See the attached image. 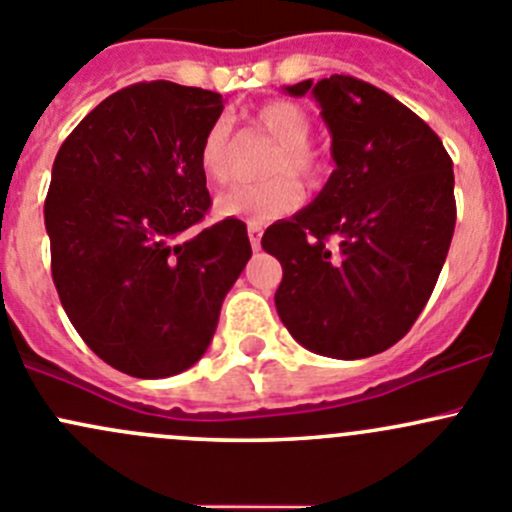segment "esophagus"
<instances>
[{"instance_id": "1", "label": "esophagus", "mask_w": 512, "mask_h": 512, "mask_svg": "<svg viewBox=\"0 0 512 512\" xmlns=\"http://www.w3.org/2000/svg\"><path fill=\"white\" fill-rule=\"evenodd\" d=\"M246 231H249V239H251V246H254V251L261 249L263 226L261 224H249V226H246Z\"/></svg>"}]
</instances>
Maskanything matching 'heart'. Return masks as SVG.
Returning a JSON list of instances; mask_svg holds the SVG:
<instances>
[{"instance_id": "b5f03b06", "label": "heart", "mask_w": 512, "mask_h": 512, "mask_svg": "<svg viewBox=\"0 0 512 512\" xmlns=\"http://www.w3.org/2000/svg\"><path fill=\"white\" fill-rule=\"evenodd\" d=\"M254 125L266 138L276 142L281 150L273 157L268 175H278L261 184H236L226 189L217 199L221 217L246 219L249 224H261L293 212L303 202V189L286 171L295 177L315 179L323 172L325 162L310 140V115L291 100H273L261 105L254 113ZM229 133L231 125L226 118L212 123L199 147V165L212 182H226L229 177Z\"/></svg>"}]
</instances>
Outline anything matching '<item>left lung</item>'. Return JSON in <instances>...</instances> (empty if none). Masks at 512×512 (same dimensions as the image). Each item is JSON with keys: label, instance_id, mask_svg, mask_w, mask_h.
I'll list each match as a JSON object with an SVG mask.
<instances>
[{"label": "left lung", "instance_id": "8db88e82", "mask_svg": "<svg viewBox=\"0 0 512 512\" xmlns=\"http://www.w3.org/2000/svg\"><path fill=\"white\" fill-rule=\"evenodd\" d=\"M283 93L320 105L335 170L263 234L283 266L276 310L315 355L372 357L409 333L434 291L456 226L453 162L419 115L372 83L335 73Z\"/></svg>", "mask_w": 512, "mask_h": 512}]
</instances>
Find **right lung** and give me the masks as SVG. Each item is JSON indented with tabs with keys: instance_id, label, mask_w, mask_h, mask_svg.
<instances>
[{
	"instance_id": "obj_1",
	"label": "right lung",
	"mask_w": 512,
	"mask_h": 512,
	"mask_svg": "<svg viewBox=\"0 0 512 512\" xmlns=\"http://www.w3.org/2000/svg\"><path fill=\"white\" fill-rule=\"evenodd\" d=\"M221 110L214 91L135 83L96 105L54 160L44 221L56 291L86 345L130 377L202 360L251 258L239 219L187 236L212 207L199 147Z\"/></svg>"
}]
</instances>
